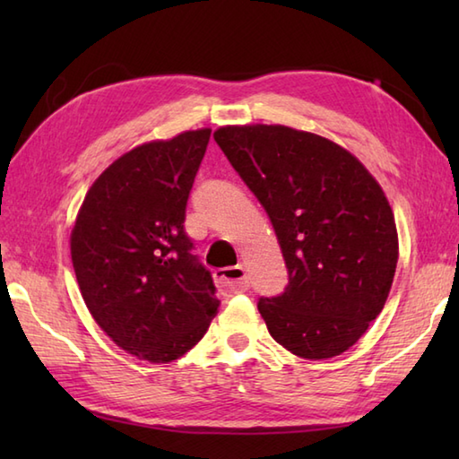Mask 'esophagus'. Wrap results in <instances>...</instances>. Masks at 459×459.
Wrapping results in <instances>:
<instances>
[{"instance_id": "obj_1", "label": "esophagus", "mask_w": 459, "mask_h": 459, "mask_svg": "<svg viewBox=\"0 0 459 459\" xmlns=\"http://www.w3.org/2000/svg\"><path fill=\"white\" fill-rule=\"evenodd\" d=\"M214 280H217V284L224 294H240V291H247L250 286L247 270L242 266L221 268L214 272Z\"/></svg>"}]
</instances>
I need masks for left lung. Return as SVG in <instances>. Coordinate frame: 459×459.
<instances>
[{
  "label": "left lung",
  "mask_w": 459,
  "mask_h": 459,
  "mask_svg": "<svg viewBox=\"0 0 459 459\" xmlns=\"http://www.w3.org/2000/svg\"><path fill=\"white\" fill-rule=\"evenodd\" d=\"M214 142L268 212L288 268L260 298L270 335L304 359L353 347L383 311L398 262L391 204L355 155L288 126H224Z\"/></svg>",
  "instance_id": "obj_1"
}]
</instances>
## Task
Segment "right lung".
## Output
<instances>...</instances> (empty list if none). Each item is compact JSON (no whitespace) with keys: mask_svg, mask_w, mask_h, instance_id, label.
<instances>
[{"mask_svg":"<svg viewBox=\"0 0 459 459\" xmlns=\"http://www.w3.org/2000/svg\"><path fill=\"white\" fill-rule=\"evenodd\" d=\"M211 130L138 145L92 183L71 235L86 307L116 345L169 363L207 333L221 301L185 232Z\"/></svg>","mask_w":459,"mask_h":459,"instance_id":"right-lung-1","label":"right lung"}]
</instances>
